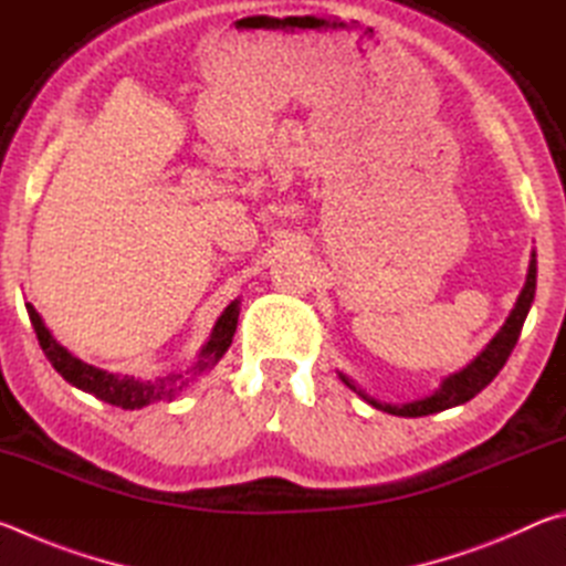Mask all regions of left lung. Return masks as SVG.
<instances>
[{"instance_id": "8db88e82", "label": "left lung", "mask_w": 566, "mask_h": 566, "mask_svg": "<svg viewBox=\"0 0 566 566\" xmlns=\"http://www.w3.org/2000/svg\"><path fill=\"white\" fill-rule=\"evenodd\" d=\"M534 292H536V254H532L524 290H522L520 296H516L514 310H512L510 317H506V322L502 324V329L494 334V339L486 344L482 354H479V357L472 364H467V367L459 369L457 375L447 377L432 397L409 401V405H385V401H377L375 397L364 395V391L354 387V381L349 377H344L342 371H339V377H342L344 385L357 391L361 399H367L371 407H377V409L387 411V415H395V417H427V415H437V411L452 409L457 405H464V401L476 397L479 391L490 385V381L496 375H500V369L504 367L506 359H510L514 344L522 334L526 314H530V306L534 302Z\"/></svg>"}]
</instances>
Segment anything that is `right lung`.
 Instances as JSON below:
<instances>
[{
  "instance_id": "1",
  "label": "right lung",
  "mask_w": 566,
  "mask_h": 566,
  "mask_svg": "<svg viewBox=\"0 0 566 566\" xmlns=\"http://www.w3.org/2000/svg\"><path fill=\"white\" fill-rule=\"evenodd\" d=\"M27 314H30L32 327L36 332V339H40V347L46 354V359L52 361V367L60 371V375L70 381L72 387L87 391V395H94L107 405L122 407V409H142L151 405V401L159 399H175V395H179L191 379L205 375L214 367V364L224 357V352L232 344V337L237 332V319H239V300H234L232 304L227 306L222 312V317L217 319L212 337L199 352L197 361L191 364V369H187L185 375H167L161 379H137V377H127V375H114V371L99 369L94 364L82 361L80 357L62 347L60 342L52 337V332L44 327V322L40 317V312L27 302Z\"/></svg>"
}]
</instances>
